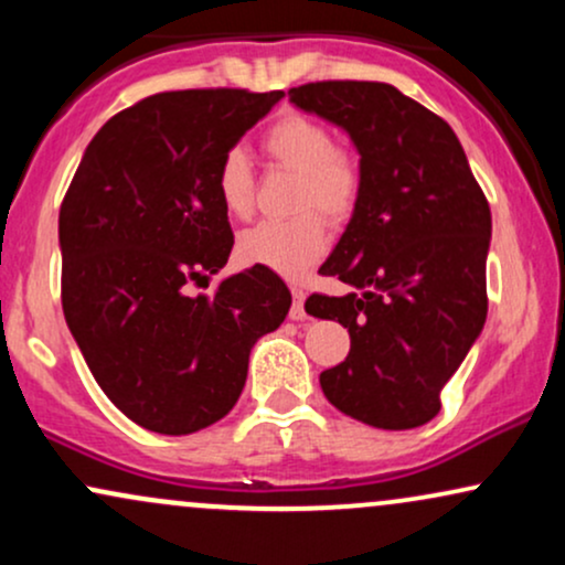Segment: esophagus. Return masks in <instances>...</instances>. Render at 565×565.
I'll return each mask as SVG.
<instances>
[{"label":"esophagus","instance_id":"34e87169","mask_svg":"<svg viewBox=\"0 0 565 565\" xmlns=\"http://www.w3.org/2000/svg\"><path fill=\"white\" fill-rule=\"evenodd\" d=\"M291 297H295V302H291V308H289V319H295V321H300V319H305V291H302V287H291Z\"/></svg>","mask_w":565,"mask_h":565}]
</instances>
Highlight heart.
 <instances>
[{
  "label": "heart",
  "mask_w": 565,
  "mask_h": 565,
  "mask_svg": "<svg viewBox=\"0 0 565 565\" xmlns=\"http://www.w3.org/2000/svg\"><path fill=\"white\" fill-rule=\"evenodd\" d=\"M263 157L274 170L295 172L289 220H268L238 236L236 255L246 265H260L278 276L297 278L313 268L327 252V224L348 223L364 193V170L355 151L337 146L319 119L284 114L263 132ZM217 199L231 217H249L255 210V174L238 148L217 167ZM321 211L323 218L318 215Z\"/></svg>",
  "instance_id": "b5f03b06"
}]
</instances>
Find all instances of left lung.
Masks as SVG:
<instances>
[{
  "label": "left lung",
  "mask_w": 565,
  "mask_h": 565,
  "mask_svg": "<svg viewBox=\"0 0 565 565\" xmlns=\"http://www.w3.org/2000/svg\"><path fill=\"white\" fill-rule=\"evenodd\" d=\"M289 100L348 129L364 170L359 210L319 270L350 291L305 300L350 334L321 391L382 430L430 423L489 310V201L454 129L393 84L310 82Z\"/></svg>",
  "instance_id": "left-lung-1"
}]
</instances>
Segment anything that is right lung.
Masks as SVG:
<instances>
[{"mask_svg":"<svg viewBox=\"0 0 565 565\" xmlns=\"http://www.w3.org/2000/svg\"><path fill=\"white\" fill-rule=\"evenodd\" d=\"M281 97H142L89 140L63 196V316L103 393L146 430L188 436L223 419L257 337L287 319V284L260 265L196 295L233 249L220 159Z\"/></svg>","mask_w":565,"mask_h":565,"instance_id":"obj_1","label":"right lung"}]
</instances>
